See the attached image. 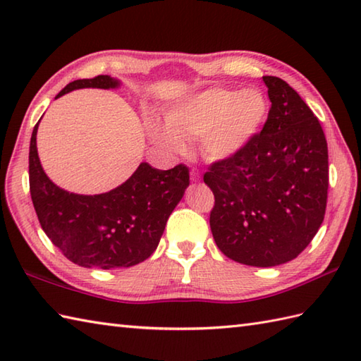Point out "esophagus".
Here are the masks:
<instances>
[{
  "label": "esophagus",
  "mask_w": 361,
  "mask_h": 361,
  "mask_svg": "<svg viewBox=\"0 0 361 361\" xmlns=\"http://www.w3.org/2000/svg\"><path fill=\"white\" fill-rule=\"evenodd\" d=\"M190 178H192V181H197L198 178H200V172L197 171V169H190Z\"/></svg>",
  "instance_id": "34e87169"
}]
</instances>
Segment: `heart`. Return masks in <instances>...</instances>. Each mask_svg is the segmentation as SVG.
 <instances>
[{
    "label": "heart",
    "instance_id": "1",
    "mask_svg": "<svg viewBox=\"0 0 361 361\" xmlns=\"http://www.w3.org/2000/svg\"><path fill=\"white\" fill-rule=\"evenodd\" d=\"M268 102L257 88H209L190 94L167 111V124L149 119L157 144L172 152L185 149L183 140H200L203 155L212 161L235 157L262 128Z\"/></svg>",
    "mask_w": 361,
    "mask_h": 361
}]
</instances>
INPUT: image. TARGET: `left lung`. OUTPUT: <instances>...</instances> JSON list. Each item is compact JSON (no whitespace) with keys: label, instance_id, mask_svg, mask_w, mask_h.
Instances as JSON below:
<instances>
[{"label":"left lung","instance_id":"obj_1","mask_svg":"<svg viewBox=\"0 0 361 361\" xmlns=\"http://www.w3.org/2000/svg\"><path fill=\"white\" fill-rule=\"evenodd\" d=\"M262 79L271 102L262 130L203 180L216 198L209 225L219 250L239 264L274 267L298 257L323 224L329 155L301 96L279 78Z\"/></svg>","mask_w":361,"mask_h":361}]
</instances>
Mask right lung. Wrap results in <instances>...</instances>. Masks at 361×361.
<instances>
[{"instance_id": "right-lung-1", "label": "right lung", "mask_w": 361, "mask_h": 361, "mask_svg": "<svg viewBox=\"0 0 361 361\" xmlns=\"http://www.w3.org/2000/svg\"><path fill=\"white\" fill-rule=\"evenodd\" d=\"M110 75L74 80L56 96L79 88H118ZM37 128L29 147V188L38 221L66 259L85 268H124L142 262L157 250L167 219L189 186V169L159 171L141 163L110 192L73 194L48 178L37 153Z\"/></svg>"}]
</instances>
